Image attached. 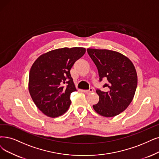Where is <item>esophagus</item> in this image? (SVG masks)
<instances>
[{
	"mask_svg": "<svg viewBox=\"0 0 159 159\" xmlns=\"http://www.w3.org/2000/svg\"><path fill=\"white\" fill-rule=\"evenodd\" d=\"M85 93H86V94H88V93H93V89H89V90H84L83 91Z\"/></svg>",
	"mask_w": 159,
	"mask_h": 159,
	"instance_id": "obj_1",
	"label": "esophagus"
}]
</instances>
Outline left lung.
<instances>
[{"instance_id": "1", "label": "left lung", "mask_w": 159, "mask_h": 159, "mask_svg": "<svg viewBox=\"0 0 159 159\" xmlns=\"http://www.w3.org/2000/svg\"><path fill=\"white\" fill-rule=\"evenodd\" d=\"M88 54L98 71L100 81L107 79L106 91L97 89L99 101L93 106L99 115L114 117L125 111L134 98L138 84L136 68L125 55L108 49L88 48Z\"/></svg>"}]
</instances>
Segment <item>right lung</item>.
Here are the masks:
<instances>
[{"label":"right lung","instance_id":"obj_1","mask_svg":"<svg viewBox=\"0 0 159 159\" xmlns=\"http://www.w3.org/2000/svg\"><path fill=\"white\" fill-rule=\"evenodd\" d=\"M85 52L81 47L56 49L41 55L32 65L29 91L35 105L46 116L57 117L68 111L70 94L76 91L70 71ZM65 83L68 85L64 87Z\"/></svg>","mask_w":159,"mask_h":159}]
</instances>
